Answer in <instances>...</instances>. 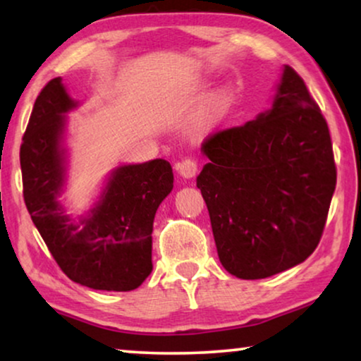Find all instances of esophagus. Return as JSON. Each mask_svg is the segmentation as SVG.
Listing matches in <instances>:
<instances>
[{
	"label": "esophagus",
	"instance_id": "obj_1",
	"mask_svg": "<svg viewBox=\"0 0 361 361\" xmlns=\"http://www.w3.org/2000/svg\"><path fill=\"white\" fill-rule=\"evenodd\" d=\"M177 172H179L180 177H184V179H192V177H195L197 174V164L195 161L192 159H185L179 162V164L176 166Z\"/></svg>",
	"mask_w": 361,
	"mask_h": 361
}]
</instances>
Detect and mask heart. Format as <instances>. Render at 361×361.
<instances>
[{
  "instance_id": "1",
  "label": "heart",
  "mask_w": 361,
  "mask_h": 361,
  "mask_svg": "<svg viewBox=\"0 0 361 361\" xmlns=\"http://www.w3.org/2000/svg\"><path fill=\"white\" fill-rule=\"evenodd\" d=\"M204 90H205V83H197V85L192 88L189 97L192 100H197V98L202 97ZM233 98H235V93H233V88L230 85L216 87L215 90L207 97L205 105L202 108L200 115L197 116L194 126H192V133H194V136L202 137L214 131L215 128L225 120V116L228 115L230 108L233 105Z\"/></svg>"
}]
</instances>
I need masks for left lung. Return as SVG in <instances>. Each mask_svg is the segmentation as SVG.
Wrapping results in <instances>:
<instances>
[{"instance_id":"1","label":"left lung","mask_w":361,"mask_h":361,"mask_svg":"<svg viewBox=\"0 0 361 361\" xmlns=\"http://www.w3.org/2000/svg\"><path fill=\"white\" fill-rule=\"evenodd\" d=\"M197 176L220 263L240 279L294 268L317 248L337 171L325 118L284 66L268 110L202 145Z\"/></svg>"}]
</instances>
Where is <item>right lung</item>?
Returning a JSON list of instances; mask_svg holds the SVG:
<instances>
[{
    "label": "right lung",
    "mask_w": 361,
    "mask_h": 361,
    "mask_svg": "<svg viewBox=\"0 0 361 361\" xmlns=\"http://www.w3.org/2000/svg\"><path fill=\"white\" fill-rule=\"evenodd\" d=\"M80 106L62 78L34 103L21 145L24 202L54 259L73 283L97 290H133L152 271V224L174 187L164 159L121 164L108 172L90 209L68 214V113Z\"/></svg>",
    "instance_id": "1"
}]
</instances>
